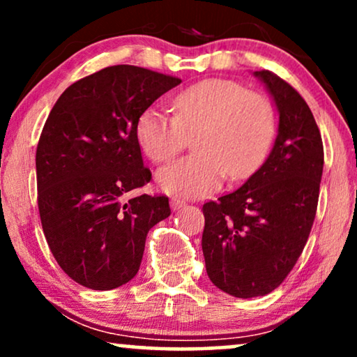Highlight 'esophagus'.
Listing matches in <instances>:
<instances>
[{
	"mask_svg": "<svg viewBox=\"0 0 357 357\" xmlns=\"http://www.w3.org/2000/svg\"><path fill=\"white\" fill-rule=\"evenodd\" d=\"M170 206H172L174 211H178L180 208L185 206V202H183V199H178V198H172V199H170Z\"/></svg>",
	"mask_w": 357,
	"mask_h": 357,
	"instance_id": "34e87169",
	"label": "esophagus"
}]
</instances>
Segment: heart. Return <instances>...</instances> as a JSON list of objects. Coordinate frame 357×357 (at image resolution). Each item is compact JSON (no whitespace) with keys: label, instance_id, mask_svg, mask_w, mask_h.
<instances>
[{"label":"heart","instance_id":"1","mask_svg":"<svg viewBox=\"0 0 357 357\" xmlns=\"http://www.w3.org/2000/svg\"><path fill=\"white\" fill-rule=\"evenodd\" d=\"M172 115L149 107L136 121V138L153 162H167L195 135L193 155L160 169L162 192L202 198L221 187L226 175H250L270 149L276 133V112L263 94L229 79H206L180 91Z\"/></svg>","mask_w":357,"mask_h":357}]
</instances>
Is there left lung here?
Here are the masks:
<instances>
[{
	"instance_id": "obj_1",
	"label": "left lung",
	"mask_w": 357,
	"mask_h": 357,
	"mask_svg": "<svg viewBox=\"0 0 357 357\" xmlns=\"http://www.w3.org/2000/svg\"><path fill=\"white\" fill-rule=\"evenodd\" d=\"M253 75L280 114L275 146L241 188L203 204L206 273L214 286L241 299L270 294L294 268L314 224L324 172V143L305 100L275 73Z\"/></svg>"
}]
</instances>
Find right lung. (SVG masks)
I'll return each mask as SVG.
<instances>
[{
    "instance_id": "right-lung-1",
    "label": "right lung",
    "mask_w": 357,
    "mask_h": 357,
    "mask_svg": "<svg viewBox=\"0 0 357 357\" xmlns=\"http://www.w3.org/2000/svg\"><path fill=\"white\" fill-rule=\"evenodd\" d=\"M182 79L116 65L76 81L48 115L36 154L38 213L48 247L71 280L109 291L133 280L167 197L126 199L144 187L136 121Z\"/></svg>"
}]
</instances>
